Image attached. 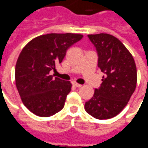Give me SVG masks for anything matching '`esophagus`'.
I'll use <instances>...</instances> for the list:
<instances>
[{
  "label": "esophagus",
  "instance_id": "1",
  "mask_svg": "<svg viewBox=\"0 0 148 148\" xmlns=\"http://www.w3.org/2000/svg\"><path fill=\"white\" fill-rule=\"evenodd\" d=\"M72 85L74 86H76V87H78V88H80V87H81V85H80V84H78V83H76V82H75V81H73L72 82Z\"/></svg>",
  "mask_w": 148,
  "mask_h": 148
}]
</instances>
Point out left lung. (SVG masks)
<instances>
[{
    "label": "left lung",
    "mask_w": 148,
    "mask_h": 148,
    "mask_svg": "<svg viewBox=\"0 0 148 148\" xmlns=\"http://www.w3.org/2000/svg\"><path fill=\"white\" fill-rule=\"evenodd\" d=\"M88 37L96 49L98 67L104 75L85 109L96 119H110L122 111L135 90L136 65L131 53L116 37L107 33Z\"/></svg>",
    "instance_id": "8db88e82"
}]
</instances>
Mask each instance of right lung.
Returning <instances> with one entry per match:
<instances>
[{"mask_svg":"<svg viewBox=\"0 0 148 148\" xmlns=\"http://www.w3.org/2000/svg\"><path fill=\"white\" fill-rule=\"evenodd\" d=\"M83 37L74 33H50L32 40L23 49L15 66V83L25 107L48 117L61 111L72 84L50 75L62 62L67 49Z\"/></svg>","mask_w":148,"mask_h":148,"instance_id":"right-lung-1","label":"right lung"}]
</instances>
